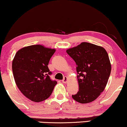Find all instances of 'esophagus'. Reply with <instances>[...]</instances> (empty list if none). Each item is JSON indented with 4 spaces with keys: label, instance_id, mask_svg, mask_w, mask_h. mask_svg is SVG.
I'll use <instances>...</instances> for the list:
<instances>
[{
    "label": "esophagus",
    "instance_id": "1",
    "mask_svg": "<svg viewBox=\"0 0 127 127\" xmlns=\"http://www.w3.org/2000/svg\"><path fill=\"white\" fill-rule=\"evenodd\" d=\"M67 81H68V78H67V77H64V79L63 80L62 82L63 83H64V84H65V83H67Z\"/></svg>",
    "mask_w": 127,
    "mask_h": 127
}]
</instances>
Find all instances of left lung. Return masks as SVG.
<instances>
[{"instance_id":"left-lung-1","label":"left lung","mask_w":127,"mask_h":127,"mask_svg":"<svg viewBox=\"0 0 127 127\" xmlns=\"http://www.w3.org/2000/svg\"><path fill=\"white\" fill-rule=\"evenodd\" d=\"M66 52L76 63L79 90L73 98L80 103L97 99L105 89L111 65L107 51L101 46L83 42Z\"/></svg>"}]
</instances>
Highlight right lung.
Masks as SVG:
<instances>
[{
  "label": "right lung",
  "mask_w": 127,
  "mask_h": 127,
  "mask_svg": "<svg viewBox=\"0 0 127 127\" xmlns=\"http://www.w3.org/2000/svg\"><path fill=\"white\" fill-rule=\"evenodd\" d=\"M56 49L40 44L32 45L17 51L12 62L14 81L20 91L32 101L47 99L57 81H52L48 64Z\"/></svg>",
  "instance_id": "1"
}]
</instances>
